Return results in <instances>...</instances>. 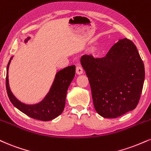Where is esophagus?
<instances>
[{
  "label": "esophagus",
  "mask_w": 151,
  "mask_h": 151,
  "mask_svg": "<svg viewBox=\"0 0 151 151\" xmlns=\"http://www.w3.org/2000/svg\"><path fill=\"white\" fill-rule=\"evenodd\" d=\"M76 72L77 74H81L83 73V69L81 66H77L76 68Z\"/></svg>",
  "instance_id": "34e87169"
}]
</instances>
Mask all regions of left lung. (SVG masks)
Masks as SVG:
<instances>
[{"mask_svg": "<svg viewBox=\"0 0 151 151\" xmlns=\"http://www.w3.org/2000/svg\"><path fill=\"white\" fill-rule=\"evenodd\" d=\"M81 64L89 81L94 108L105 118H116L136 108L145 69L134 43L119 39L103 58L83 55Z\"/></svg>", "mask_w": 151, "mask_h": 151, "instance_id": "left-lung-1", "label": "left lung"}]
</instances>
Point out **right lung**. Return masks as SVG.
Masks as SVG:
<instances>
[{"label":"right lung","instance_id":"obj_1","mask_svg":"<svg viewBox=\"0 0 151 151\" xmlns=\"http://www.w3.org/2000/svg\"><path fill=\"white\" fill-rule=\"evenodd\" d=\"M31 37L24 39L26 43ZM13 58H10L7 66L6 89L9 99L12 105L29 117L41 121H50L58 117L64 110L68 89L75 75V65L68 66L56 72L50 89L41 101L35 104H26L14 96L9 84L8 70Z\"/></svg>","mask_w":151,"mask_h":151}]
</instances>
